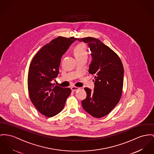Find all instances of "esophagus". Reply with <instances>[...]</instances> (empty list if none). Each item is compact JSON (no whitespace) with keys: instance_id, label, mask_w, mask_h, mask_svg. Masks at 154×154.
Segmentation results:
<instances>
[{"instance_id":"obj_1","label":"esophagus","mask_w":154,"mask_h":154,"mask_svg":"<svg viewBox=\"0 0 154 154\" xmlns=\"http://www.w3.org/2000/svg\"><path fill=\"white\" fill-rule=\"evenodd\" d=\"M71 89L72 92H75V91L79 90L80 88H78V87H76V86H72V87L71 88Z\"/></svg>"}]
</instances>
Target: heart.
I'll return each instance as SVG.
<instances>
[{"mask_svg": "<svg viewBox=\"0 0 154 154\" xmlns=\"http://www.w3.org/2000/svg\"><path fill=\"white\" fill-rule=\"evenodd\" d=\"M74 52L76 58L81 57H88V52L87 50V47L84 44L77 45L75 48Z\"/></svg>", "mask_w": 154, "mask_h": 154, "instance_id": "1", "label": "heart"}]
</instances>
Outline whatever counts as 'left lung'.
<instances>
[{"instance_id": "obj_1", "label": "left lung", "mask_w": 154, "mask_h": 154, "mask_svg": "<svg viewBox=\"0 0 154 154\" xmlns=\"http://www.w3.org/2000/svg\"><path fill=\"white\" fill-rule=\"evenodd\" d=\"M88 44L92 61L89 73L94 76V91L85 88L87 93L82 101L83 109L93 117L101 118L110 113L119 102L123 91L124 68L117 54L97 38H79Z\"/></svg>"}]
</instances>
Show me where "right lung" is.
<instances>
[{
    "instance_id": "add662e5",
    "label": "right lung",
    "mask_w": 154,
    "mask_h": 154,
    "mask_svg": "<svg viewBox=\"0 0 154 154\" xmlns=\"http://www.w3.org/2000/svg\"><path fill=\"white\" fill-rule=\"evenodd\" d=\"M77 40L59 36L44 45L31 61L27 80L30 99L38 111L47 117L60 113L71 94L70 88L55 86L52 81L60 73L62 56Z\"/></svg>"
}]
</instances>
